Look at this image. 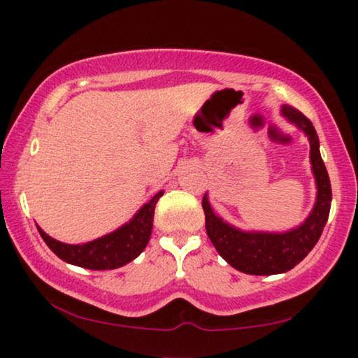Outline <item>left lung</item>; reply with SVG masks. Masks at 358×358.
<instances>
[{
    "label": "left lung",
    "instance_id": "1",
    "mask_svg": "<svg viewBox=\"0 0 358 358\" xmlns=\"http://www.w3.org/2000/svg\"><path fill=\"white\" fill-rule=\"evenodd\" d=\"M282 116L296 124L310 139V162L313 170L316 202L308 219L289 232H244L232 227L215 215L208 203L207 193L202 199L205 212V229L213 248L232 268L245 274L269 276L293 269L308 256L322 236L324 224L330 215L331 185L328 171L320 155V139L313 124L305 114L291 106H282Z\"/></svg>",
    "mask_w": 358,
    "mask_h": 358
}]
</instances>
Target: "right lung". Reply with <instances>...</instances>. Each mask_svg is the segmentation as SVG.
Listing matches in <instances>:
<instances>
[{
	"label": "right lung",
	"mask_w": 358,
	"mask_h": 358,
	"mask_svg": "<svg viewBox=\"0 0 358 358\" xmlns=\"http://www.w3.org/2000/svg\"><path fill=\"white\" fill-rule=\"evenodd\" d=\"M162 195L163 192L156 193L150 202L139 208L133 219L119 227L117 231L96 241L85 242V244H64V242L52 239L40 227L38 232L45 244L52 249V252H55L62 261L69 262V264L94 271L121 268L145 250L148 241H150L151 229H153L156 202Z\"/></svg>",
	"instance_id": "obj_1"
}]
</instances>
